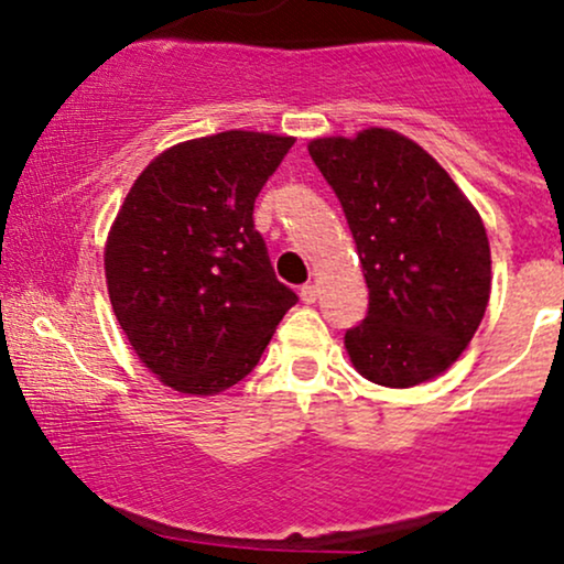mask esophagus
<instances>
[{"label": "esophagus", "instance_id": "obj_1", "mask_svg": "<svg viewBox=\"0 0 564 564\" xmlns=\"http://www.w3.org/2000/svg\"><path fill=\"white\" fill-rule=\"evenodd\" d=\"M300 296L304 304H313L315 300H318V286H313V283H307V286L300 289Z\"/></svg>", "mask_w": 564, "mask_h": 564}]
</instances>
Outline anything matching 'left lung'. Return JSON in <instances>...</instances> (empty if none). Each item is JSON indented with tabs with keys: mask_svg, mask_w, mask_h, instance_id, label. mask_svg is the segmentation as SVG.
I'll return each mask as SVG.
<instances>
[{
	"mask_svg": "<svg viewBox=\"0 0 564 564\" xmlns=\"http://www.w3.org/2000/svg\"><path fill=\"white\" fill-rule=\"evenodd\" d=\"M339 198L368 286V313L347 328L349 360L381 387H413L448 368L490 296L482 219L448 172L392 129L310 142Z\"/></svg>",
	"mask_w": 564,
	"mask_h": 564,
	"instance_id": "8db88e82",
	"label": "left lung"
}]
</instances>
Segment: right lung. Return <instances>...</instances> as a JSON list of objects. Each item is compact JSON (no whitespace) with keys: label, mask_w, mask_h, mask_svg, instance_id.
Masks as SVG:
<instances>
[{"label":"right lung","mask_w":564,"mask_h":564,"mask_svg":"<svg viewBox=\"0 0 564 564\" xmlns=\"http://www.w3.org/2000/svg\"><path fill=\"white\" fill-rule=\"evenodd\" d=\"M294 138L180 142L134 180L106 243L108 294L140 360L172 390L217 394L254 371L300 296L275 278L254 200Z\"/></svg>","instance_id":"right-lung-1"}]
</instances>
